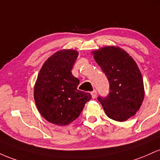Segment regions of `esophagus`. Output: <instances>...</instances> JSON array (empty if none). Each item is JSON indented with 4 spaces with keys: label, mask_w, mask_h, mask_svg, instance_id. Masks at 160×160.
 Instances as JSON below:
<instances>
[{
    "label": "esophagus",
    "mask_w": 160,
    "mask_h": 160,
    "mask_svg": "<svg viewBox=\"0 0 160 160\" xmlns=\"http://www.w3.org/2000/svg\"><path fill=\"white\" fill-rule=\"evenodd\" d=\"M91 96H92L93 99L96 98V97H97V91H96V90H94L93 91H91Z\"/></svg>",
    "instance_id": "obj_1"
}]
</instances>
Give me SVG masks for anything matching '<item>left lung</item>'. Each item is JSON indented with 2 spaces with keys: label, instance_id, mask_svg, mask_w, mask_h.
I'll return each mask as SVG.
<instances>
[{
  "label": "left lung",
  "instance_id": "obj_1",
  "mask_svg": "<svg viewBox=\"0 0 160 160\" xmlns=\"http://www.w3.org/2000/svg\"><path fill=\"white\" fill-rule=\"evenodd\" d=\"M109 84L107 97L99 96L106 114L118 122L126 121L140 109L144 97L142 75L127 52L116 47H104L93 52Z\"/></svg>",
  "mask_w": 160,
  "mask_h": 160
}]
</instances>
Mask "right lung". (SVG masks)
<instances>
[{"label":"right lung","instance_id":"add662e5","mask_svg":"<svg viewBox=\"0 0 160 160\" xmlns=\"http://www.w3.org/2000/svg\"><path fill=\"white\" fill-rule=\"evenodd\" d=\"M78 53L62 50L48 59L39 72L34 89L37 108L47 121L66 125L78 117L90 93L78 90L79 80L72 74Z\"/></svg>","mask_w":160,"mask_h":160}]
</instances>
